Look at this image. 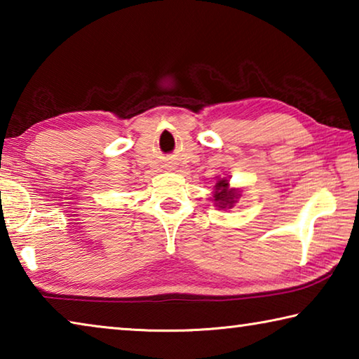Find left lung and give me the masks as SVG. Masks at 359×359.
Segmentation results:
<instances>
[{
	"mask_svg": "<svg viewBox=\"0 0 359 359\" xmlns=\"http://www.w3.org/2000/svg\"><path fill=\"white\" fill-rule=\"evenodd\" d=\"M239 194L234 190H229L228 188V182L226 180H218L215 185V194H214V201L220 209H229L233 208V204L236 203V198Z\"/></svg>",
	"mask_w": 359,
	"mask_h": 359,
	"instance_id": "1",
	"label": "left lung"
}]
</instances>
